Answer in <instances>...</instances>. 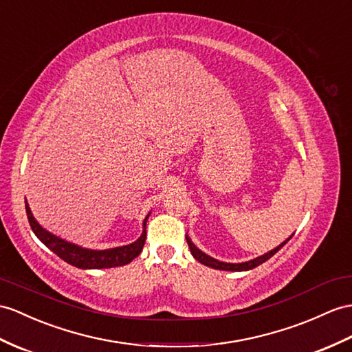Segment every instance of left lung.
Instances as JSON below:
<instances>
[{"label":"left lung","mask_w":352,"mask_h":352,"mask_svg":"<svg viewBox=\"0 0 352 352\" xmlns=\"http://www.w3.org/2000/svg\"><path fill=\"white\" fill-rule=\"evenodd\" d=\"M288 241H289V239H287V241H285L284 243L279 245L278 248H275V250H273V251H270V252H267V254H264V255L258 256V258H254V260L246 261V263L233 264V263H222V261H218V260H215V258H212V256H209V255H206L204 252H201V251L199 250V248L194 246V243L190 241V239L186 237V243H188V246H190V251H191V254L194 255V258H195L197 261H200L201 264L209 265V267H213V269H218V270H230V272H243V270H251V269L256 267V265H260V264H263L264 261H267L269 258H272V256L275 255V254L280 250V248L284 246Z\"/></svg>","instance_id":"left-lung-1"}]
</instances>
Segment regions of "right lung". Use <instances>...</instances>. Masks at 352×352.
Segmentation results:
<instances>
[{"instance_id": "obj_1", "label": "right lung", "mask_w": 352, "mask_h": 352, "mask_svg": "<svg viewBox=\"0 0 352 352\" xmlns=\"http://www.w3.org/2000/svg\"><path fill=\"white\" fill-rule=\"evenodd\" d=\"M25 209H27V217L30 221V226L40 241L45 243L50 251L55 252L59 258H63L65 263L74 265L79 269H109V267H119V265H125L131 263L137 255H139L144 246V241H146V221L149 217L144 218L143 221V233L137 239V241L131 245L113 248V250L106 251H92L85 250L73 243H68L63 239H59L54 234H50L49 231L41 228L38 222L34 219L31 209L28 203L25 201Z\"/></svg>"}]
</instances>
